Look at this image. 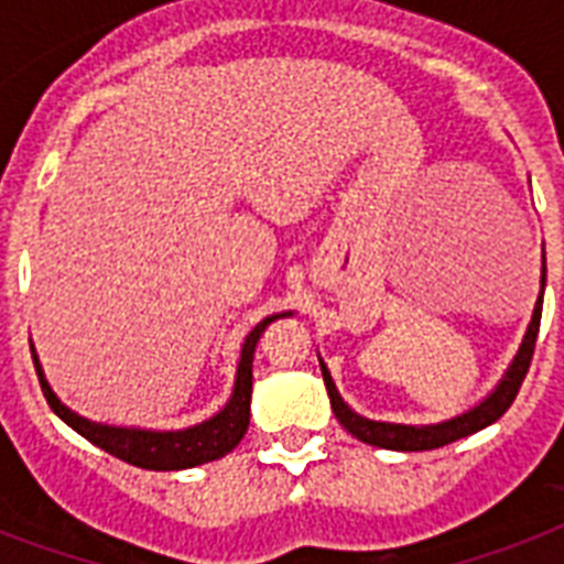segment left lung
I'll list each match as a JSON object with an SVG mask.
<instances>
[{"instance_id":"obj_1","label":"left lung","mask_w":564,"mask_h":564,"mask_svg":"<svg viewBox=\"0 0 564 564\" xmlns=\"http://www.w3.org/2000/svg\"><path fill=\"white\" fill-rule=\"evenodd\" d=\"M542 286H544V254H542ZM539 322H542V295L535 301L533 318L528 324V333H524V341H521L519 354L510 361V368L501 377V382L496 386V391L489 393L487 400H480L475 409L464 411V414L452 416V420H443V423L434 425H402V423H379V420H368V416L356 414L350 405H347L336 391V382L329 377L327 365L322 361V377L324 386L329 393V405H333V414L347 432L359 437L361 443H370V446L379 448H393V452H429V448H441L446 443H455L460 437H469V434L487 429L505 414L507 409L516 400L521 382L528 377L530 359H533L535 336H539Z\"/></svg>"}]
</instances>
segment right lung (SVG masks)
Here are the masks:
<instances>
[{"label": "right lung", "mask_w": 564, "mask_h": 564, "mask_svg": "<svg viewBox=\"0 0 564 564\" xmlns=\"http://www.w3.org/2000/svg\"><path fill=\"white\" fill-rule=\"evenodd\" d=\"M286 315V313H281ZM281 315H269L258 327L251 329L240 350V365H237V379L231 400L226 402V409L196 423L191 429H178V432H150V429H121V425L91 423L86 416L75 414L57 400V393L52 391L48 379H45L40 359H36L34 347V368L43 386L45 400L52 405L54 414L66 425H72L80 437L95 443L98 448L109 452V455L121 457L127 464L141 466V469H155V473H171V469H191V466L208 464L217 457L228 455L237 443L242 441V434L249 429V409H251V361H254V347H258L263 329L281 318Z\"/></svg>", "instance_id": "add662e5"}]
</instances>
